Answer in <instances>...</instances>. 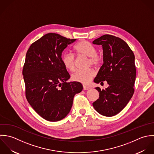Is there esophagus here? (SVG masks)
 I'll return each instance as SVG.
<instances>
[{"instance_id": "34e87169", "label": "esophagus", "mask_w": 154, "mask_h": 154, "mask_svg": "<svg viewBox=\"0 0 154 154\" xmlns=\"http://www.w3.org/2000/svg\"><path fill=\"white\" fill-rule=\"evenodd\" d=\"M83 89H84L85 91H87V90L90 89V88H89V87H88V86H83Z\"/></svg>"}]
</instances>
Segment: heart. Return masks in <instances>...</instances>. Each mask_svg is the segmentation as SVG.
<instances>
[{
  "instance_id": "obj_1",
  "label": "heart",
  "mask_w": 154,
  "mask_h": 154,
  "mask_svg": "<svg viewBox=\"0 0 154 154\" xmlns=\"http://www.w3.org/2000/svg\"><path fill=\"white\" fill-rule=\"evenodd\" d=\"M74 49L77 54L80 56L89 57L88 64L89 66H98L102 60L101 57L97 54L96 48L87 41H82L78 43ZM62 62L64 66L70 71H73L75 67V57L71 53H65L62 57ZM95 75V72L92 69L85 70H78L72 75V80L81 83L83 85L89 84Z\"/></svg>"
}]
</instances>
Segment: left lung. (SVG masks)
Returning <instances> with one entry per match:
<instances>
[{
    "instance_id": "left-lung-1",
    "label": "left lung",
    "mask_w": 154,
    "mask_h": 154,
    "mask_svg": "<svg viewBox=\"0 0 154 154\" xmlns=\"http://www.w3.org/2000/svg\"><path fill=\"white\" fill-rule=\"evenodd\" d=\"M92 43L102 45L103 61L94 82L101 84L106 81L109 85L103 90L95 88L99 97L93 106L100 114L112 117L123 110L134 93L136 74L134 55L127 43L112 35H103Z\"/></svg>"
}]
</instances>
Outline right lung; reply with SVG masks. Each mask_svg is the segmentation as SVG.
I'll list each match as a JSON object with an SVG mask.
<instances>
[{"label": "right lung", "mask_w": 154, "mask_h": 154, "mask_svg": "<svg viewBox=\"0 0 154 154\" xmlns=\"http://www.w3.org/2000/svg\"><path fill=\"white\" fill-rule=\"evenodd\" d=\"M76 39L48 33L31 44L23 74L26 98L34 111L49 122L64 119L72 106L74 96L83 90L77 82L68 83L70 75L62 62V53Z\"/></svg>", "instance_id": "add662e5"}]
</instances>
